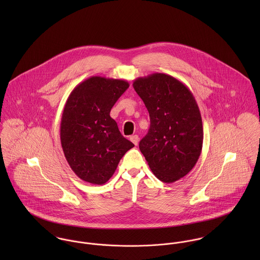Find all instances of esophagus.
<instances>
[{
    "label": "esophagus",
    "mask_w": 260,
    "mask_h": 260,
    "mask_svg": "<svg viewBox=\"0 0 260 260\" xmlns=\"http://www.w3.org/2000/svg\"><path fill=\"white\" fill-rule=\"evenodd\" d=\"M130 140L133 142L134 145H137L138 142H139V137H138L137 135H132V136L130 137Z\"/></svg>",
    "instance_id": "esophagus-1"
}]
</instances>
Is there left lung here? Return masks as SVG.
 <instances>
[{"instance_id": "left-lung-1", "label": "left lung", "mask_w": 260, "mask_h": 260, "mask_svg": "<svg viewBox=\"0 0 260 260\" xmlns=\"http://www.w3.org/2000/svg\"><path fill=\"white\" fill-rule=\"evenodd\" d=\"M150 116L147 135L139 148L153 174L173 183L187 175L203 144L201 114L191 91L170 75L154 73L133 82Z\"/></svg>"}]
</instances>
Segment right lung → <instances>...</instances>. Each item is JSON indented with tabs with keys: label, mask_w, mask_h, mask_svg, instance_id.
<instances>
[{
	"label": "right lung",
	"mask_w": 260,
	"mask_h": 260,
	"mask_svg": "<svg viewBox=\"0 0 260 260\" xmlns=\"http://www.w3.org/2000/svg\"><path fill=\"white\" fill-rule=\"evenodd\" d=\"M128 87L125 80L93 76L78 84L67 99L61 144L71 169L88 183H106L121 158L134 147L110 117L112 107Z\"/></svg>",
	"instance_id": "right-lung-1"
}]
</instances>
